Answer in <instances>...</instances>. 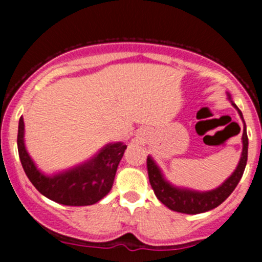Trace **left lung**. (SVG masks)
Instances as JSON below:
<instances>
[{"instance_id":"8db88e82","label":"left lung","mask_w":262,"mask_h":262,"mask_svg":"<svg viewBox=\"0 0 262 262\" xmlns=\"http://www.w3.org/2000/svg\"><path fill=\"white\" fill-rule=\"evenodd\" d=\"M233 106L238 110L239 115H241L242 120H244L241 110L234 104ZM242 142H244V150H242L241 161H239L236 171L232 173L231 178L224 182L222 186L208 192H196L191 191V190L176 189V187L171 186L167 181L163 180L160 168L156 166L152 158L147 157L148 178H149V184L157 199L162 204H165L166 207L170 208L171 210L185 214L204 213L221 205L232 194V191L236 189L242 175H244L246 163H247L248 150V138L247 133H246V124L244 128V134H242Z\"/></svg>"}]
</instances>
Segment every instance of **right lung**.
<instances>
[{
	"label": "right lung",
	"instance_id": "add662e5",
	"mask_svg": "<svg viewBox=\"0 0 262 262\" xmlns=\"http://www.w3.org/2000/svg\"><path fill=\"white\" fill-rule=\"evenodd\" d=\"M17 149L26 176L40 194L59 204L83 207L95 204L112 190L118 165L126 146L123 143L109 144L84 165L49 178L36 170L26 152L21 116L18 120Z\"/></svg>",
	"mask_w": 262,
	"mask_h": 262
}]
</instances>
